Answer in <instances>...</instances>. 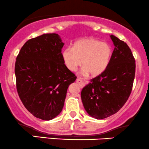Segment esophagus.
<instances>
[{
    "label": "esophagus",
    "mask_w": 149,
    "mask_h": 149,
    "mask_svg": "<svg viewBox=\"0 0 149 149\" xmlns=\"http://www.w3.org/2000/svg\"><path fill=\"white\" fill-rule=\"evenodd\" d=\"M76 82H77V83H78L79 84V85L81 86V87H82V86L84 85V82L82 81V80L80 79V78H78L76 79Z\"/></svg>",
    "instance_id": "34e87169"
}]
</instances>
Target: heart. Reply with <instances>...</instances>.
I'll list each match as a JSON object with an SVG mask.
<instances>
[{"label":"heart","instance_id":"b5f03b06","mask_svg":"<svg viewBox=\"0 0 149 149\" xmlns=\"http://www.w3.org/2000/svg\"><path fill=\"white\" fill-rule=\"evenodd\" d=\"M64 63L71 71L81 65L82 73L93 76H98L106 69L112 55V48L107 43L95 39H84L77 41L72 48H66L62 52Z\"/></svg>","mask_w":149,"mask_h":149}]
</instances>
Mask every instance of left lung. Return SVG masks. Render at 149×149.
I'll use <instances>...</instances> for the list:
<instances>
[{
  "instance_id": "left-lung-1",
  "label": "left lung",
  "mask_w": 149,
  "mask_h": 149,
  "mask_svg": "<svg viewBox=\"0 0 149 149\" xmlns=\"http://www.w3.org/2000/svg\"><path fill=\"white\" fill-rule=\"evenodd\" d=\"M114 49L106 69L91 80L81 92L86 112L96 119L116 113L131 93L135 75V60L126 42L111 35Z\"/></svg>"
}]
</instances>
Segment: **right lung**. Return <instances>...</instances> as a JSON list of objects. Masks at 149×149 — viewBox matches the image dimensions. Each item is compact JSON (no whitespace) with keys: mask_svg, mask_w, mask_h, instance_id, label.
<instances>
[{"mask_svg":"<svg viewBox=\"0 0 149 149\" xmlns=\"http://www.w3.org/2000/svg\"><path fill=\"white\" fill-rule=\"evenodd\" d=\"M57 34L30 39L16 59L18 94L25 107L35 117L49 121L62 112L69 85L77 77L62 59L64 46Z\"/></svg>","mask_w":149,"mask_h":149,"instance_id":"obj_1","label":"right lung"}]
</instances>
